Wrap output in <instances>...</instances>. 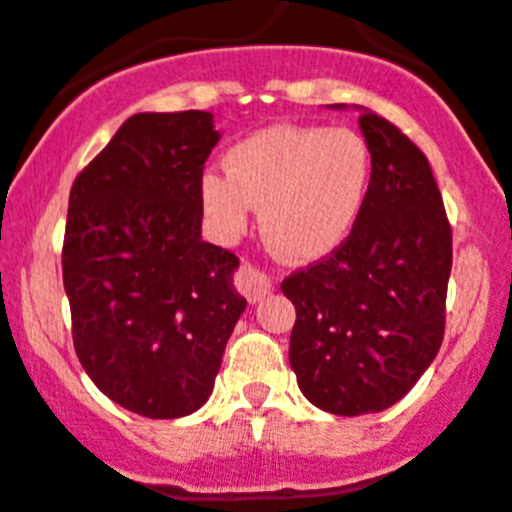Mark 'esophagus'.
<instances>
[{"label":"esophagus","mask_w":512,"mask_h":512,"mask_svg":"<svg viewBox=\"0 0 512 512\" xmlns=\"http://www.w3.org/2000/svg\"><path fill=\"white\" fill-rule=\"evenodd\" d=\"M235 287L247 297V300L257 302V300H262L267 292H270L272 282H270V277H267L265 272L257 270L255 265H250V262H242L240 270L235 272Z\"/></svg>","instance_id":"obj_1"}]
</instances>
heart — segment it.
I'll use <instances>...</instances> for the list:
<instances>
[{
  "mask_svg": "<svg viewBox=\"0 0 512 512\" xmlns=\"http://www.w3.org/2000/svg\"><path fill=\"white\" fill-rule=\"evenodd\" d=\"M225 174L200 180V205L217 240L232 242L260 210L267 245L285 260L335 252L360 222L372 185V152L347 127L275 124L230 147Z\"/></svg>",
  "mask_w": 512,
  "mask_h": 512,
  "instance_id": "obj_1",
  "label": "heart"
}]
</instances>
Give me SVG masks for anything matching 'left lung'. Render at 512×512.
Masks as SVG:
<instances>
[{
    "instance_id": "1",
    "label": "left lung",
    "mask_w": 512,
    "mask_h": 512,
    "mask_svg": "<svg viewBox=\"0 0 512 512\" xmlns=\"http://www.w3.org/2000/svg\"><path fill=\"white\" fill-rule=\"evenodd\" d=\"M372 185L335 252L282 280L295 305L290 365L302 395L332 415L398 403L438 355L453 230L428 157L393 122L360 114Z\"/></svg>"
}]
</instances>
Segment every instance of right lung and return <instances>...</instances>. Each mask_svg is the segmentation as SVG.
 I'll list each match as a JSON object with an SVG mask.
<instances>
[{"mask_svg":"<svg viewBox=\"0 0 512 512\" xmlns=\"http://www.w3.org/2000/svg\"><path fill=\"white\" fill-rule=\"evenodd\" d=\"M210 112L132 114L69 192L62 245L72 340L92 382L155 420L207 403L247 300L235 252L202 242Z\"/></svg>","mask_w":512,"mask_h":512,"instance_id":"1","label":"right lung"}]
</instances>
